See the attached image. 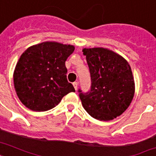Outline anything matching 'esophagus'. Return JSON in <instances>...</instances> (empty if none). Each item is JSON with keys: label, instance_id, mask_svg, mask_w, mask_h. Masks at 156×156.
I'll return each mask as SVG.
<instances>
[{"label": "esophagus", "instance_id": "esophagus-1", "mask_svg": "<svg viewBox=\"0 0 156 156\" xmlns=\"http://www.w3.org/2000/svg\"><path fill=\"white\" fill-rule=\"evenodd\" d=\"M73 86L75 90H77V89H78V83H77V82H74V83H73Z\"/></svg>", "mask_w": 156, "mask_h": 156}]
</instances>
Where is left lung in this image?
<instances>
[{
    "label": "left lung",
    "instance_id": "obj_1",
    "mask_svg": "<svg viewBox=\"0 0 156 156\" xmlns=\"http://www.w3.org/2000/svg\"><path fill=\"white\" fill-rule=\"evenodd\" d=\"M90 74V89H78L83 108L100 121H110L128 108L134 95L129 63L116 52L103 48H84Z\"/></svg>",
    "mask_w": 156,
    "mask_h": 156
}]
</instances>
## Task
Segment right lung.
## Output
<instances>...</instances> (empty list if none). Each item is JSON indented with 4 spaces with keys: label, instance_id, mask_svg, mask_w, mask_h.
<instances>
[{
    "label": "right lung",
    "instance_id": "right-lung-1",
    "mask_svg": "<svg viewBox=\"0 0 156 156\" xmlns=\"http://www.w3.org/2000/svg\"><path fill=\"white\" fill-rule=\"evenodd\" d=\"M73 51L72 45L44 42L21 55L13 73V83L19 100L27 108L48 111L68 93L75 91L67 80L66 67V61Z\"/></svg>",
    "mask_w": 156,
    "mask_h": 156
}]
</instances>
